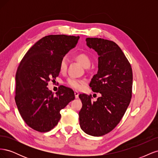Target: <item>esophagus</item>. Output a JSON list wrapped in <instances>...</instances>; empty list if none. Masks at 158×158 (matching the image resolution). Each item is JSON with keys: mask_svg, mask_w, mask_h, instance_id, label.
Listing matches in <instances>:
<instances>
[{"mask_svg": "<svg viewBox=\"0 0 158 158\" xmlns=\"http://www.w3.org/2000/svg\"><path fill=\"white\" fill-rule=\"evenodd\" d=\"M74 95H75V98H76V99L78 98V96H79V92H78V91H74Z\"/></svg>", "mask_w": 158, "mask_h": 158, "instance_id": "obj_1", "label": "esophagus"}]
</instances>
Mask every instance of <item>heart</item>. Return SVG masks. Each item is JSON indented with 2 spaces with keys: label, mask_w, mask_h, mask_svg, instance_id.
I'll return each instance as SVG.
<instances>
[{
  "label": "heart",
  "mask_w": 158,
  "mask_h": 158,
  "mask_svg": "<svg viewBox=\"0 0 158 158\" xmlns=\"http://www.w3.org/2000/svg\"><path fill=\"white\" fill-rule=\"evenodd\" d=\"M75 59L77 60L79 63L82 64L84 68H88L91 65V59L89 56L84 52H80L77 55H75ZM68 66V60L66 58H63L60 60L59 69L61 73H64V72L67 69ZM84 83L83 80H77L74 78H69L68 79L66 84L69 87L78 89L82 88Z\"/></svg>",
  "instance_id": "heart-1"
}]
</instances>
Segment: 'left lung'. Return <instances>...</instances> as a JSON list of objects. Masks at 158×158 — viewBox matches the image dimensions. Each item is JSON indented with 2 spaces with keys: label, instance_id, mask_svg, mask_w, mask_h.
<instances>
[{
  "label": "left lung",
  "instance_id": "8db88e82",
  "mask_svg": "<svg viewBox=\"0 0 158 158\" xmlns=\"http://www.w3.org/2000/svg\"><path fill=\"white\" fill-rule=\"evenodd\" d=\"M86 45L98 52V71L89 86L101 94L97 101L92 95L80 94L82 107L79 112L80 125L94 136L106 135L115 128L131 102L132 70L125 54L115 43L102 38H86Z\"/></svg>",
  "mask_w": 158,
  "mask_h": 158
}]
</instances>
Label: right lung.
<instances>
[{
	"label": "right lung",
	"instance_id": "right-lung-1",
	"mask_svg": "<svg viewBox=\"0 0 158 158\" xmlns=\"http://www.w3.org/2000/svg\"><path fill=\"white\" fill-rule=\"evenodd\" d=\"M79 36L50 35L41 38L23 57L16 74L15 102L23 120L33 130L45 132L61 117L60 111L75 98L73 90L60 85L55 94L47 88L60 73V63L75 47Z\"/></svg>",
	"mask_w": 158,
	"mask_h": 158
}]
</instances>
